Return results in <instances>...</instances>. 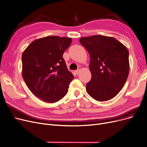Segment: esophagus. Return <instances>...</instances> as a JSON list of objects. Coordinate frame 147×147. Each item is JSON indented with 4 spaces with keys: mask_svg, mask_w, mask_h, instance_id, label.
Wrapping results in <instances>:
<instances>
[{
    "mask_svg": "<svg viewBox=\"0 0 147 147\" xmlns=\"http://www.w3.org/2000/svg\"><path fill=\"white\" fill-rule=\"evenodd\" d=\"M79 72H80V69H78L77 70H76V71H75V73H76V74H77V75L79 74Z\"/></svg>",
    "mask_w": 147,
    "mask_h": 147,
    "instance_id": "esophagus-1",
    "label": "esophagus"
}]
</instances>
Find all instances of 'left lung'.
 <instances>
[{
    "label": "left lung",
    "instance_id": "left-lung-1",
    "mask_svg": "<svg viewBox=\"0 0 147 147\" xmlns=\"http://www.w3.org/2000/svg\"><path fill=\"white\" fill-rule=\"evenodd\" d=\"M79 41L90 56L92 78L86 84L88 93L98 101L112 99L128 78V49L115 38L103 35L83 37Z\"/></svg>",
    "mask_w": 147,
    "mask_h": 147
}]
</instances>
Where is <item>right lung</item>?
I'll use <instances>...</instances> for the list:
<instances>
[{
	"label": "right lung",
	"instance_id": "obj_1",
	"mask_svg": "<svg viewBox=\"0 0 147 147\" xmlns=\"http://www.w3.org/2000/svg\"><path fill=\"white\" fill-rule=\"evenodd\" d=\"M71 38L49 36L32 42L22 54V76L37 97L55 103L67 94L74 76L62 58Z\"/></svg>",
	"mask_w": 147,
	"mask_h": 147
}]
</instances>
